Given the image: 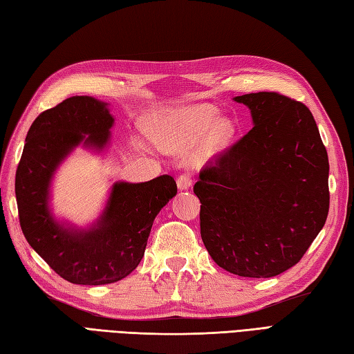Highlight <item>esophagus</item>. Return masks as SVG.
I'll return each mask as SVG.
<instances>
[{"mask_svg":"<svg viewBox=\"0 0 354 354\" xmlns=\"http://www.w3.org/2000/svg\"><path fill=\"white\" fill-rule=\"evenodd\" d=\"M176 184H178V188H179V190H188V188H190V187H192V184H193V179H192V176H190V175L183 174V175H179V176H178V179H176Z\"/></svg>","mask_w":354,"mask_h":354,"instance_id":"1","label":"esophagus"}]
</instances>
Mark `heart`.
I'll use <instances>...</instances> for the list:
<instances>
[{
	"label": "heart",
	"instance_id": "heart-1",
	"mask_svg": "<svg viewBox=\"0 0 354 354\" xmlns=\"http://www.w3.org/2000/svg\"><path fill=\"white\" fill-rule=\"evenodd\" d=\"M217 114L216 106L208 104L169 111L153 125L155 140L161 149L179 152L190 147L211 124L197 149V160H208L223 151L235 134V123L229 118L214 122Z\"/></svg>",
	"mask_w": 354,
	"mask_h": 354
}]
</instances>
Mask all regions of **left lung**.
Returning a JSON list of instances; mask_svg holds the SVG:
<instances>
[{
    "label": "left lung",
    "mask_w": 354,
    "mask_h": 354,
    "mask_svg": "<svg viewBox=\"0 0 354 354\" xmlns=\"http://www.w3.org/2000/svg\"><path fill=\"white\" fill-rule=\"evenodd\" d=\"M235 101L254 125L201 170V235L229 273L273 277L297 264L326 223L327 151L305 104L277 92Z\"/></svg>",
    "instance_id": "8db88e82"
}]
</instances>
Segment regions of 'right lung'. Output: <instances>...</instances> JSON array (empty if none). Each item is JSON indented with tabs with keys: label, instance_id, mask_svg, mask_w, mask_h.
<instances>
[{
	"label": "right lung",
	"instance_id": "right-lung-1",
	"mask_svg": "<svg viewBox=\"0 0 354 354\" xmlns=\"http://www.w3.org/2000/svg\"><path fill=\"white\" fill-rule=\"evenodd\" d=\"M114 119L106 104L72 96L39 114L31 123L16 169L15 193L24 236L64 281L105 285L127 277L142 261L160 209L178 193L175 179L162 175L142 184L116 183L97 226L71 231L48 211L54 170L73 147H104Z\"/></svg>",
	"mask_w": 354,
	"mask_h": 354
}]
</instances>
